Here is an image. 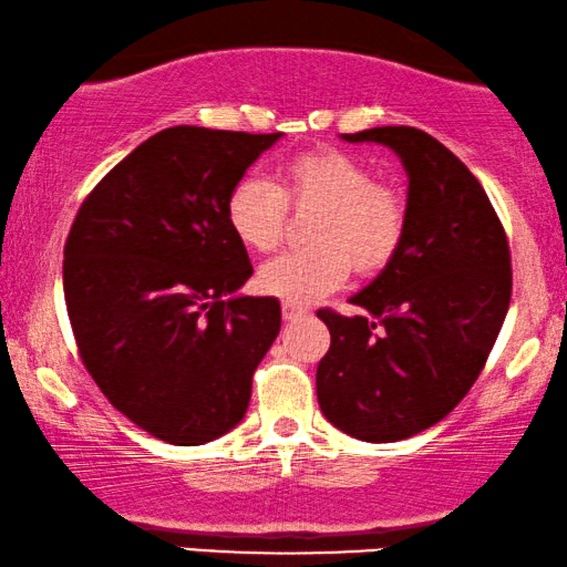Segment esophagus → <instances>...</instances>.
Here are the masks:
<instances>
[{"label": "esophagus", "instance_id": "esophagus-1", "mask_svg": "<svg viewBox=\"0 0 567 567\" xmlns=\"http://www.w3.org/2000/svg\"><path fill=\"white\" fill-rule=\"evenodd\" d=\"M284 320H299V317L307 315V307L293 305V301H284Z\"/></svg>", "mask_w": 567, "mask_h": 567}]
</instances>
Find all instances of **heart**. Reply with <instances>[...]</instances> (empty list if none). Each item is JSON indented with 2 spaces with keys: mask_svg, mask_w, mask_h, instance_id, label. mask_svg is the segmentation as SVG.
I'll return each instance as SVG.
<instances>
[{
  "mask_svg": "<svg viewBox=\"0 0 567 567\" xmlns=\"http://www.w3.org/2000/svg\"><path fill=\"white\" fill-rule=\"evenodd\" d=\"M289 208L317 212L307 229L309 250L286 252L258 270V289L293 305L336 291L351 268L374 276L400 252L408 206L392 185L377 183L361 159L338 150L297 154L278 167L274 185L247 175L227 196L231 235L252 252L281 245Z\"/></svg>",
  "mask_w": 567,
  "mask_h": 567,
  "instance_id": "heart-1",
  "label": "heart"
}]
</instances>
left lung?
Wrapping results in <instances>:
<instances>
[{"instance_id": "8db88e82", "label": "left lung", "mask_w": 567, "mask_h": 567, "mask_svg": "<svg viewBox=\"0 0 567 567\" xmlns=\"http://www.w3.org/2000/svg\"><path fill=\"white\" fill-rule=\"evenodd\" d=\"M382 144L408 173L400 252L353 293L359 315L320 309L330 351L317 367L322 415L390 444L431 429L483 371L511 301V252L491 198L460 157L413 126L343 134Z\"/></svg>"}]
</instances>
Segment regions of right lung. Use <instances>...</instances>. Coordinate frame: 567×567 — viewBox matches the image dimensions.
I'll return each mask as SVG.
<instances>
[{
  "label": "right lung",
  "mask_w": 567,
  "mask_h": 567,
  "mask_svg": "<svg viewBox=\"0 0 567 567\" xmlns=\"http://www.w3.org/2000/svg\"><path fill=\"white\" fill-rule=\"evenodd\" d=\"M284 134L175 126L95 185L64 247V297L84 367L138 429L175 446L229 433L281 330L227 224V196Z\"/></svg>",
  "instance_id": "obj_1"
}]
</instances>
